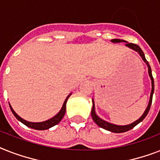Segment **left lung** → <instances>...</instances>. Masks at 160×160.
Instances as JSON below:
<instances>
[{
	"label": "left lung",
	"instance_id": "obj_1",
	"mask_svg": "<svg viewBox=\"0 0 160 160\" xmlns=\"http://www.w3.org/2000/svg\"><path fill=\"white\" fill-rule=\"evenodd\" d=\"M112 42H126L124 40L122 39H112ZM126 46L130 48L133 49L134 51L137 52L140 54L142 59H143L144 62L146 63L148 67V72H149V75H150V77L151 79V84H152V90H151V93H150V102H149V104L147 106V108L145 109V112L143 113V115L141 117V118H139L138 120L136 121L135 122L132 123V124H130V125H127V126H118V125H114V124H112V123L107 122H105L102 119L98 118L95 113V111H94V103H93V108H92V111H91V116L92 118H93V122L98 126V127H102L103 129L107 130V131H109V132H115V133H122V132H126L127 131H129V130L132 129L133 127H136L137 124L141 122V121L143 120L144 118L146 117V115L148 114L149 111H150V106H151V102H152V98H153V93H154V78L152 76V72H151V68H150V66L149 64V62L146 61L145 58V54H144L143 51L141 50V48L138 45H136L135 43H131V42H127L126 43Z\"/></svg>",
	"mask_w": 160,
	"mask_h": 160
}]
</instances>
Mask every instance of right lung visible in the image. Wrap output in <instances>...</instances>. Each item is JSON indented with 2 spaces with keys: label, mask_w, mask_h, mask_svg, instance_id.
I'll list each match as a JSON object with an SVG mask.
<instances>
[{
  "label": "right lung",
  "mask_w": 160,
  "mask_h": 160,
  "mask_svg": "<svg viewBox=\"0 0 160 160\" xmlns=\"http://www.w3.org/2000/svg\"><path fill=\"white\" fill-rule=\"evenodd\" d=\"M70 95H71V94H70ZM70 95L67 96V99L65 100L61 111H60L55 117H53L52 118H51V119H49V120L42 122H27V121L24 120L23 118H21L19 116H18V115L15 113V112L13 110V108H11L10 105V108L11 112H12V113L14 114V116H15V118L19 121V122H21L23 123V124H24L25 126H27V127H30V128H33V129H35V130H46L50 128V127H53V126L57 125L58 123H59L60 122H61L62 118L64 117L65 112H66V104H67V99H68L69 97H70Z\"/></svg>",
  "instance_id": "1"
}]
</instances>
